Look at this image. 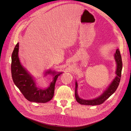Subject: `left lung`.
Returning <instances> with one entry per match:
<instances>
[{
    "mask_svg": "<svg viewBox=\"0 0 131 131\" xmlns=\"http://www.w3.org/2000/svg\"><path fill=\"white\" fill-rule=\"evenodd\" d=\"M115 59L117 63V69L116 71V77L114 79V80L112 82V83L108 87L106 91L102 93L101 95L98 98H95L93 100H83L81 99L79 97L78 95L77 92V88H78V83L76 82L75 83V96L76 100L79 102V104L81 105H99L102 104L104 103L109 97L111 96L117 90V89L120 80L121 78V74L122 70L123 67V63L122 57L121 55V53L119 49H117L116 51V53H115Z\"/></svg>",
    "mask_w": 131,
    "mask_h": 131,
    "instance_id": "1",
    "label": "left lung"
}]
</instances>
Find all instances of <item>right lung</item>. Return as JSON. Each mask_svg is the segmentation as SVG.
<instances>
[{
	"mask_svg": "<svg viewBox=\"0 0 131 131\" xmlns=\"http://www.w3.org/2000/svg\"><path fill=\"white\" fill-rule=\"evenodd\" d=\"M18 44L19 43H17L15 46L12 54L11 73L14 83L27 100L41 103H45L50 101L54 94L56 80L62 73L56 74L54 72L48 71L46 73L56 75L50 86L46 89L37 88L33 78L20 63L18 56Z\"/></svg>",
	"mask_w": 131,
	"mask_h": 131,
	"instance_id": "1",
	"label": "right lung"
}]
</instances>
